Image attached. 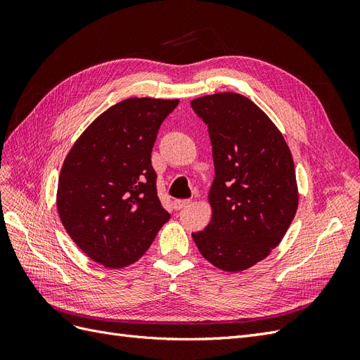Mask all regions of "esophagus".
<instances>
[{"label":"esophagus","mask_w":360,"mask_h":360,"mask_svg":"<svg viewBox=\"0 0 360 360\" xmlns=\"http://www.w3.org/2000/svg\"><path fill=\"white\" fill-rule=\"evenodd\" d=\"M189 204H191V200H176L174 201V209L180 210V209H184V207H188Z\"/></svg>","instance_id":"obj_1"}]
</instances>
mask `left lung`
<instances>
[{
    "mask_svg": "<svg viewBox=\"0 0 360 360\" xmlns=\"http://www.w3.org/2000/svg\"><path fill=\"white\" fill-rule=\"evenodd\" d=\"M209 127L214 180L212 221L192 233L201 255L225 271L264 259L285 236L299 205L291 151L274 122L237 93L191 102Z\"/></svg>",
    "mask_w": 360,
    "mask_h": 360,
    "instance_id": "8db88e82",
    "label": "left lung"
}]
</instances>
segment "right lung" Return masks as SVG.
<instances>
[{
    "instance_id": "obj_1",
    "label": "right lung",
    "mask_w": 360,
    "mask_h": 360,
    "mask_svg": "<svg viewBox=\"0 0 360 360\" xmlns=\"http://www.w3.org/2000/svg\"><path fill=\"white\" fill-rule=\"evenodd\" d=\"M179 101L132 97L84 130L64 159L57 209L72 240L96 263L120 269L153 243L169 213L151 167L159 127Z\"/></svg>"
}]
</instances>
